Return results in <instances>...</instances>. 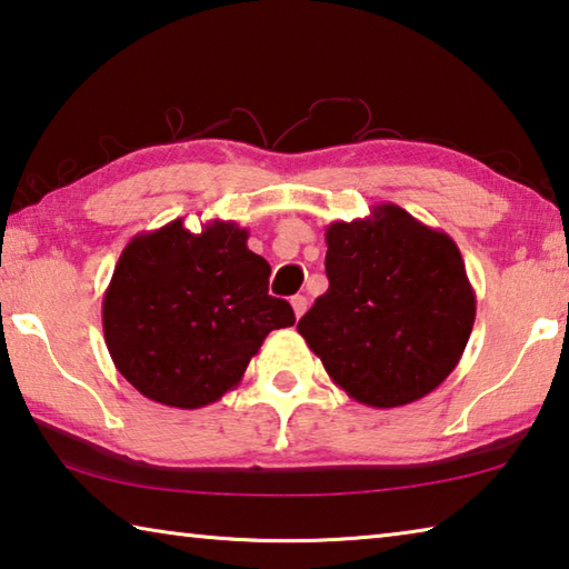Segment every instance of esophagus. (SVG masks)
Masks as SVG:
<instances>
[{"instance_id": "esophagus-1", "label": "esophagus", "mask_w": 569, "mask_h": 569, "mask_svg": "<svg viewBox=\"0 0 569 569\" xmlns=\"http://www.w3.org/2000/svg\"><path fill=\"white\" fill-rule=\"evenodd\" d=\"M291 306H293L296 319H301V316L306 313V308H308V298L306 296H293L291 298Z\"/></svg>"}]
</instances>
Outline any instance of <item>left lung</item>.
<instances>
[{
	"label": "left lung",
	"instance_id": "8db88e82",
	"mask_svg": "<svg viewBox=\"0 0 569 569\" xmlns=\"http://www.w3.org/2000/svg\"><path fill=\"white\" fill-rule=\"evenodd\" d=\"M326 246L329 291L298 321L308 349L366 407L427 397L457 369L477 316L455 240L381 203L331 223Z\"/></svg>",
	"mask_w": 569,
	"mask_h": 569
}]
</instances>
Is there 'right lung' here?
Returning a JSON list of instances; mask_svg holds the SVG:
<instances>
[{
	"label": "right lung",
	"mask_w": 569,
	"mask_h": 569,
	"mask_svg": "<svg viewBox=\"0 0 569 569\" xmlns=\"http://www.w3.org/2000/svg\"><path fill=\"white\" fill-rule=\"evenodd\" d=\"M271 266L248 248V230L210 220L190 233L178 218L138 233L120 253L102 298L114 366L142 397L200 409L238 387L273 329L296 323L268 296Z\"/></svg>",
	"instance_id": "1"
}]
</instances>
